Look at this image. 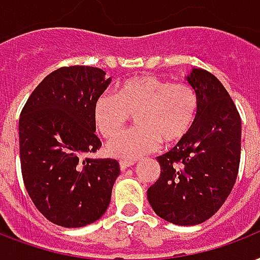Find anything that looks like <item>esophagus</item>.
I'll list each match as a JSON object with an SVG mask.
<instances>
[{
  "label": "esophagus",
  "instance_id": "esophagus-1",
  "mask_svg": "<svg viewBox=\"0 0 260 260\" xmlns=\"http://www.w3.org/2000/svg\"><path fill=\"white\" fill-rule=\"evenodd\" d=\"M134 164H136V161H119V167L122 171L127 170L128 167H133Z\"/></svg>",
  "mask_w": 260,
  "mask_h": 260
}]
</instances>
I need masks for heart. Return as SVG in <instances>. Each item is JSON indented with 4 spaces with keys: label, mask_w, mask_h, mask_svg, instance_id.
Returning <instances> with one entry per match:
<instances>
[{
    "label": "heart",
    "mask_w": 260,
    "mask_h": 260,
    "mask_svg": "<svg viewBox=\"0 0 260 260\" xmlns=\"http://www.w3.org/2000/svg\"><path fill=\"white\" fill-rule=\"evenodd\" d=\"M198 108V94L190 84L142 74L119 82L115 94H99L92 104V120L99 134L111 140L123 129L128 114L137 112V127L106 148L108 156L132 161L156 150L162 140L175 144L188 136Z\"/></svg>",
    "instance_id": "1"
}]
</instances>
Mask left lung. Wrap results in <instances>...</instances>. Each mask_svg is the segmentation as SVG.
Returning <instances> with one entry per match:
<instances>
[{
  "instance_id": "left-lung-1",
  "label": "left lung",
  "mask_w": 260,
  "mask_h": 260,
  "mask_svg": "<svg viewBox=\"0 0 260 260\" xmlns=\"http://www.w3.org/2000/svg\"><path fill=\"white\" fill-rule=\"evenodd\" d=\"M186 78L198 94L197 120L188 136L157 157L161 174L148 188V201L158 217L190 226L218 212L235 186L241 119L216 76L195 68Z\"/></svg>"
}]
</instances>
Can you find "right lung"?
<instances>
[{"instance_id":"right-lung-1","label":"right lung","mask_w":260,"mask_h":260,"mask_svg":"<svg viewBox=\"0 0 260 260\" xmlns=\"http://www.w3.org/2000/svg\"><path fill=\"white\" fill-rule=\"evenodd\" d=\"M110 82L99 68H59L36 86L20 114L24 186L36 209L65 228L99 220L120 174L114 158L85 157L102 146L92 104Z\"/></svg>"}]
</instances>
